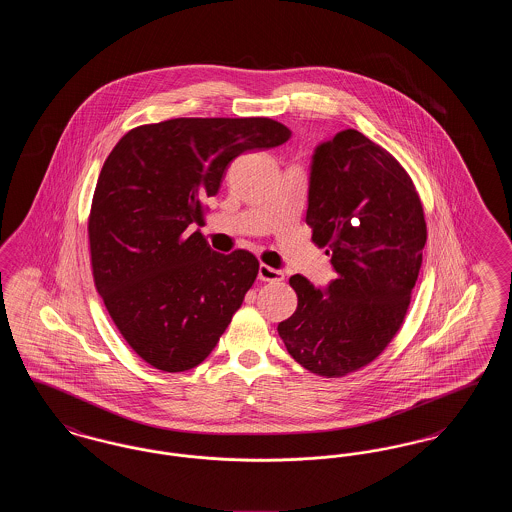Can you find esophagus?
I'll list each match as a JSON object with an SVG mask.
<instances>
[{"label": "esophagus", "instance_id": "1", "mask_svg": "<svg viewBox=\"0 0 512 512\" xmlns=\"http://www.w3.org/2000/svg\"><path fill=\"white\" fill-rule=\"evenodd\" d=\"M259 280H263V282H280V280H284V272L278 270V268L261 265L259 267Z\"/></svg>", "mask_w": 512, "mask_h": 512}]
</instances>
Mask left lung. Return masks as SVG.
Instances as JSON below:
<instances>
[{
    "label": "left lung",
    "mask_w": 512,
    "mask_h": 512,
    "mask_svg": "<svg viewBox=\"0 0 512 512\" xmlns=\"http://www.w3.org/2000/svg\"><path fill=\"white\" fill-rule=\"evenodd\" d=\"M305 222L338 276L328 290L292 276L297 309L278 334L303 368L340 378L370 365L403 326L428 236L424 209L390 151L349 128L315 151Z\"/></svg>",
    "instance_id": "8db88e82"
}]
</instances>
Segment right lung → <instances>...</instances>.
Returning a JSON list of instances; mask_svg holds the SVG:
<instances>
[{"mask_svg": "<svg viewBox=\"0 0 512 512\" xmlns=\"http://www.w3.org/2000/svg\"><path fill=\"white\" fill-rule=\"evenodd\" d=\"M290 136L267 117L171 119L132 128L105 159L88 217L94 284L147 365L184 372L203 363L242 307L257 257L213 251L194 224L238 155Z\"/></svg>", "mask_w": 512, "mask_h": 512, "instance_id": "right-lung-1", "label": "right lung"}]
</instances>
